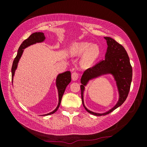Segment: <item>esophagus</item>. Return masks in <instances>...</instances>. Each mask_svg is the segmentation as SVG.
Wrapping results in <instances>:
<instances>
[{
  "label": "esophagus",
  "mask_w": 147,
  "mask_h": 147,
  "mask_svg": "<svg viewBox=\"0 0 147 147\" xmlns=\"http://www.w3.org/2000/svg\"><path fill=\"white\" fill-rule=\"evenodd\" d=\"M79 78V74H78L77 72H73L71 74V79L73 81H76Z\"/></svg>",
  "instance_id": "esophagus-1"
}]
</instances>
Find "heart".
<instances>
[{
  "mask_svg": "<svg viewBox=\"0 0 147 147\" xmlns=\"http://www.w3.org/2000/svg\"><path fill=\"white\" fill-rule=\"evenodd\" d=\"M72 51L77 55L84 54L82 58V63L84 65H89L99 56L100 49L96 44L92 45L89 42H81L74 46Z\"/></svg>",
  "mask_w": 147,
  "mask_h": 147,
  "instance_id": "obj_1",
  "label": "heart"
}]
</instances>
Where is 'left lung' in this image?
I'll list each match as a JSON object with an SVG mask.
<instances>
[{"label":"left lung","instance_id":"1","mask_svg":"<svg viewBox=\"0 0 147 147\" xmlns=\"http://www.w3.org/2000/svg\"><path fill=\"white\" fill-rule=\"evenodd\" d=\"M104 39L106 40L108 45L105 59L86 69L81 78L82 85L80 86V88L82 104L86 111L95 116H102L110 114L124 103L129 93L132 77V69L130 63L129 57L123 46L111 37H105ZM106 74H111L116 81L119 94V101L113 108L106 113L100 114L90 111L85 107L83 103V92L85 86L90 80Z\"/></svg>","mask_w":147,"mask_h":147}]
</instances>
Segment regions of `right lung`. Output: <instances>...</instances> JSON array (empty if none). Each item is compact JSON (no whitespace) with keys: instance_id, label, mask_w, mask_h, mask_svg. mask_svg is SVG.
<instances>
[{"instance_id":"obj_1","label":"right lung","mask_w":147,"mask_h":147,"mask_svg":"<svg viewBox=\"0 0 147 147\" xmlns=\"http://www.w3.org/2000/svg\"><path fill=\"white\" fill-rule=\"evenodd\" d=\"M45 39V37L43 33H41V32H36V33H34L31 34V35L29 36V38H27V39H25L23 43H21V45H20V47L18 49L17 55L16 56V57L14 59L13 65H12V69H11V72H12V83L13 82V77L14 75H15V70L17 69L18 63H19L20 58L21 57L22 54L23 53L24 49H25L26 47H29V46L33 45V44H35L37 43H41V42L44 41V40ZM71 80V72L69 71H67L63 72L62 74H58L57 76V78H56V86H57V90H58V96H59V102H58V105L55 110L51 112H49V113L44 114L43 116H47L50 115V114H52L57 111L58 108L59 107L60 104H61V98L62 96H63L64 92H65V88L67 87V86L70 83Z\"/></svg>"}]
</instances>
